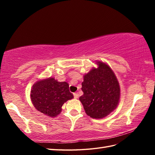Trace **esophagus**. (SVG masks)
<instances>
[{"mask_svg":"<svg viewBox=\"0 0 155 155\" xmlns=\"http://www.w3.org/2000/svg\"><path fill=\"white\" fill-rule=\"evenodd\" d=\"M74 98H78V94L77 92L74 93Z\"/></svg>","mask_w":155,"mask_h":155,"instance_id":"1","label":"esophagus"}]
</instances>
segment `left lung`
<instances>
[{"instance_id":"1","label":"left lung","mask_w":155,"mask_h":155,"mask_svg":"<svg viewBox=\"0 0 155 155\" xmlns=\"http://www.w3.org/2000/svg\"><path fill=\"white\" fill-rule=\"evenodd\" d=\"M84 76L82 83L83 95L79 100L85 113L93 118H103L116 108L119 103V83L114 72L106 64L98 62Z\"/></svg>"}]
</instances>
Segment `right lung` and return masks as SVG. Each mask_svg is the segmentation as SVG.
<instances>
[{
    "label": "right lung",
    "mask_w": 155,
    "mask_h": 155,
    "mask_svg": "<svg viewBox=\"0 0 155 155\" xmlns=\"http://www.w3.org/2000/svg\"><path fill=\"white\" fill-rule=\"evenodd\" d=\"M31 98L37 110L51 117L61 111L65 102L73 98L66 82H59L54 78L39 81L34 84Z\"/></svg>",
    "instance_id": "right-lung-1"
}]
</instances>
